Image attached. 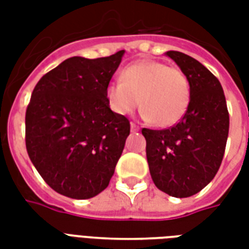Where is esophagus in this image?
I'll return each instance as SVG.
<instances>
[{"label":"esophagus","instance_id":"obj_1","mask_svg":"<svg viewBox=\"0 0 249 249\" xmlns=\"http://www.w3.org/2000/svg\"><path fill=\"white\" fill-rule=\"evenodd\" d=\"M139 129H140V128H139L135 123H130V130H132V132H139Z\"/></svg>","mask_w":249,"mask_h":249}]
</instances>
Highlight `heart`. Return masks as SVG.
Wrapping results in <instances>:
<instances>
[{
    "instance_id": "1",
    "label": "heart",
    "mask_w": 249,
    "mask_h": 249,
    "mask_svg": "<svg viewBox=\"0 0 249 249\" xmlns=\"http://www.w3.org/2000/svg\"><path fill=\"white\" fill-rule=\"evenodd\" d=\"M105 97L114 113L128 116L141 105L144 119L159 128H169L187 113L191 87L180 69L160 61L141 60L126 66L121 80L109 82Z\"/></svg>"
}]
</instances>
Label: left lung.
Returning <instances> with one entry per match:
<instances>
[{
    "label": "left lung",
    "mask_w": 249,
    "mask_h": 249,
    "mask_svg": "<svg viewBox=\"0 0 249 249\" xmlns=\"http://www.w3.org/2000/svg\"><path fill=\"white\" fill-rule=\"evenodd\" d=\"M187 76L191 103L187 113L169 129H144L152 180L173 197H189L207 187L217 173L230 130V114L221 84L193 57L169 51Z\"/></svg>",
    "instance_id": "8db88e82"
}]
</instances>
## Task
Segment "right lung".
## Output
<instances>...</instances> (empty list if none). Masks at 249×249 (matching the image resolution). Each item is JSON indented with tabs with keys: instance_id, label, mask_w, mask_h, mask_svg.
<instances>
[{
	"instance_id": "1",
	"label": "right lung",
	"mask_w": 249,
	"mask_h": 249,
	"mask_svg": "<svg viewBox=\"0 0 249 249\" xmlns=\"http://www.w3.org/2000/svg\"><path fill=\"white\" fill-rule=\"evenodd\" d=\"M125 51L109 57H71L41 77L25 116L26 151L45 183L66 197L85 200L108 187L129 136L105 88Z\"/></svg>"
}]
</instances>
